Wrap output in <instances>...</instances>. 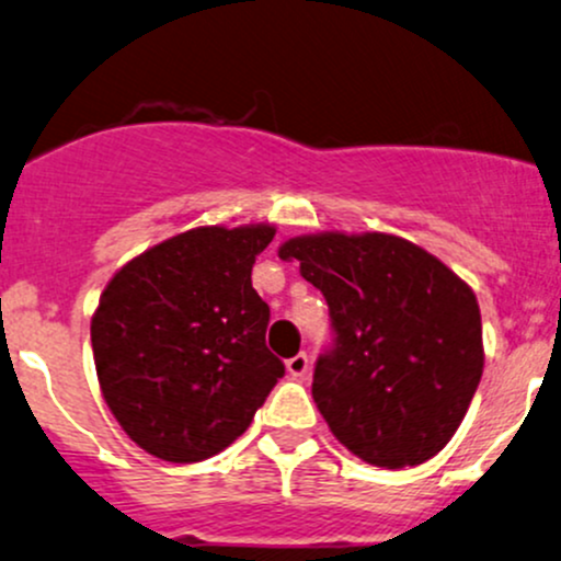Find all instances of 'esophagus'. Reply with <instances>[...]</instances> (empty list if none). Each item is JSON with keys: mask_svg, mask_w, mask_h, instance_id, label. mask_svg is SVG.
<instances>
[{"mask_svg": "<svg viewBox=\"0 0 561 561\" xmlns=\"http://www.w3.org/2000/svg\"><path fill=\"white\" fill-rule=\"evenodd\" d=\"M286 370L294 376V379H305V376L310 374V357H307L305 352H299V355L288 357Z\"/></svg>", "mask_w": 561, "mask_h": 561, "instance_id": "34e87169", "label": "esophagus"}]
</instances>
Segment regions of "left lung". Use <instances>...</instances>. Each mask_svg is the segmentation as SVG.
Returning a JSON list of instances; mask_svg holds the SVG:
<instances>
[{"instance_id": "8db88e82", "label": "left lung", "mask_w": 561, "mask_h": 561, "mask_svg": "<svg viewBox=\"0 0 561 561\" xmlns=\"http://www.w3.org/2000/svg\"><path fill=\"white\" fill-rule=\"evenodd\" d=\"M280 260L323 291L336 347L312 398L333 437L370 467H419L461 426L482 379L474 291L416 243L389 232L288 238Z\"/></svg>"}]
</instances>
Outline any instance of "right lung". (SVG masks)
<instances>
[{"label": "right lung", "instance_id": "right-lung-1", "mask_svg": "<svg viewBox=\"0 0 561 561\" xmlns=\"http://www.w3.org/2000/svg\"><path fill=\"white\" fill-rule=\"evenodd\" d=\"M275 225H206L129 260L92 314L100 392L145 453L172 463L217 456L249 430L286 374L264 344L270 307L251 267Z\"/></svg>", "mask_w": 561, "mask_h": 561}]
</instances>
